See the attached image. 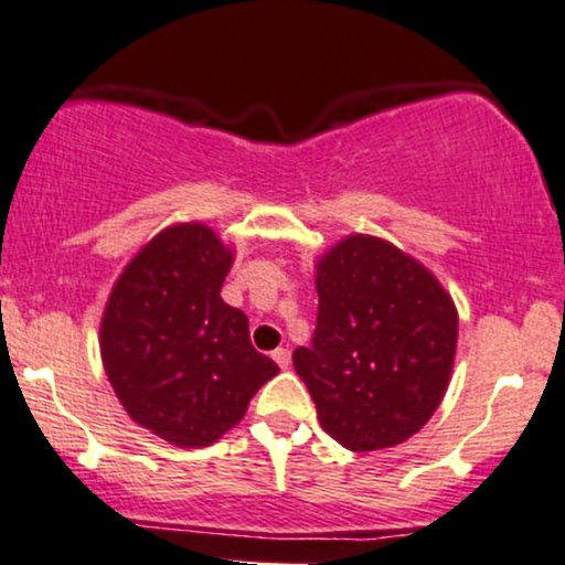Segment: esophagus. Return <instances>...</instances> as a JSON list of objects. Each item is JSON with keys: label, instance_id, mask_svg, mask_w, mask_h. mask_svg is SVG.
<instances>
[{"label": "esophagus", "instance_id": "obj_1", "mask_svg": "<svg viewBox=\"0 0 565 565\" xmlns=\"http://www.w3.org/2000/svg\"><path fill=\"white\" fill-rule=\"evenodd\" d=\"M273 360H276V365L284 367V371H287V367L292 365V354H289V349H284V347L273 352Z\"/></svg>", "mask_w": 565, "mask_h": 565}]
</instances>
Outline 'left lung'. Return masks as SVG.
I'll list each match as a JSON object with an SVG mask.
<instances>
[{
	"label": "left lung",
	"mask_w": 565,
	"mask_h": 565,
	"mask_svg": "<svg viewBox=\"0 0 565 565\" xmlns=\"http://www.w3.org/2000/svg\"><path fill=\"white\" fill-rule=\"evenodd\" d=\"M317 330L292 362L341 447L406 441L441 403L457 311L441 284L387 241L352 235L317 267Z\"/></svg>",
	"instance_id": "left-lung-1"
}]
</instances>
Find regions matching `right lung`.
<instances>
[{
    "instance_id": "add662e5",
    "label": "right lung",
    "mask_w": 565,
    "mask_h": 565,
    "mask_svg": "<svg viewBox=\"0 0 565 565\" xmlns=\"http://www.w3.org/2000/svg\"><path fill=\"white\" fill-rule=\"evenodd\" d=\"M233 254L205 224L162 230L113 287L105 373L135 423L175 447L235 427L278 365L252 347L246 313L222 300Z\"/></svg>"
}]
</instances>
